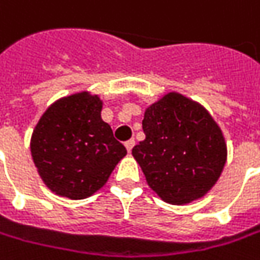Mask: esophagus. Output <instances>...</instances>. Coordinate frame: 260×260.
<instances>
[{
	"label": "esophagus",
	"instance_id": "34e87169",
	"mask_svg": "<svg viewBox=\"0 0 260 260\" xmlns=\"http://www.w3.org/2000/svg\"><path fill=\"white\" fill-rule=\"evenodd\" d=\"M134 145H135V141H134V139H129V141H126V142H125V147H126V149H128V152L132 151Z\"/></svg>",
	"mask_w": 260,
	"mask_h": 260
}]
</instances>
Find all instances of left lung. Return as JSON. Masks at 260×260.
<instances>
[{
	"instance_id": "obj_1",
	"label": "left lung",
	"mask_w": 260,
	"mask_h": 260,
	"mask_svg": "<svg viewBox=\"0 0 260 260\" xmlns=\"http://www.w3.org/2000/svg\"><path fill=\"white\" fill-rule=\"evenodd\" d=\"M145 139L132 148L148 185L170 204L202 199L219 180L228 149L221 129L202 105L166 94L147 108Z\"/></svg>"
}]
</instances>
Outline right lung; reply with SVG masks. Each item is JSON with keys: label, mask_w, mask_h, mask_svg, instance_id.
I'll return each mask as SVG.
<instances>
[{"label": "right lung", "mask_w": 260, "mask_h": 260, "mask_svg": "<svg viewBox=\"0 0 260 260\" xmlns=\"http://www.w3.org/2000/svg\"><path fill=\"white\" fill-rule=\"evenodd\" d=\"M101 111L99 96L75 93L50 105L32 131V161L57 196L72 200L92 196L126 155Z\"/></svg>", "instance_id": "1"}]
</instances>
